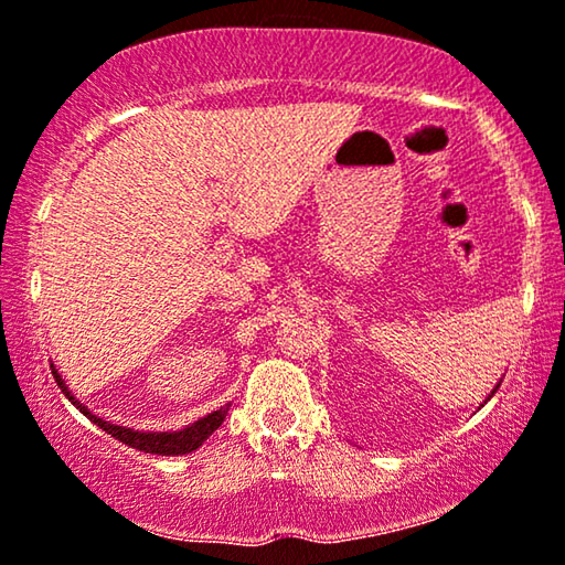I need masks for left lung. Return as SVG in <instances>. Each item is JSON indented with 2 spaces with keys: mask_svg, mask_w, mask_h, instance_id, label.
I'll return each mask as SVG.
<instances>
[{
  "mask_svg": "<svg viewBox=\"0 0 565 565\" xmlns=\"http://www.w3.org/2000/svg\"><path fill=\"white\" fill-rule=\"evenodd\" d=\"M499 385H501V383H499ZM499 385H497V388H499ZM497 388H493V391H491V396H493V393H497ZM491 396H489V398H491Z\"/></svg>",
  "mask_w": 565,
  "mask_h": 565,
  "instance_id": "1",
  "label": "left lung"
}]
</instances>
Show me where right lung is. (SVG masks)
Here are the masks:
<instances>
[{
	"mask_svg": "<svg viewBox=\"0 0 565 565\" xmlns=\"http://www.w3.org/2000/svg\"><path fill=\"white\" fill-rule=\"evenodd\" d=\"M51 373H53V377H56L58 388L66 393V398L72 401V404L79 408L84 416H89L92 424H97V427L105 429L107 435H113L115 439H120L122 445L136 447V450L151 452V455H188L192 450H198V447L203 445L205 439L211 437L213 431L221 427L223 419H226V414H228V406H231V404L221 406L218 412L203 416V419H198L195 424H188V427H182L180 431H138V429L118 427V424H110V422L99 419L97 414H92L87 406H82L79 401H76L72 393H68L66 383L61 381V375L56 373V367H53V365H51Z\"/></svg>",
	"mask_w": 565,
	"mask_h": 565,
	"instance_id": "obj_1",
	"label": "right lung"
}]
</instances>
